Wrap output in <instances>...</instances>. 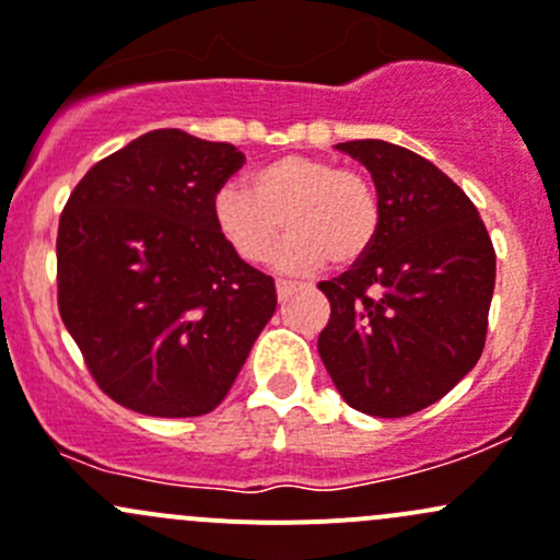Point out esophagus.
<instances>
[{
  "label": "esophagus",
  "mask_w": 560,
  "mask_h": 560,
  "mask_svg": "<svg viewBox=\"0 0 560 560\" xmlns=\"http://www.w3.org/2000/svg\"><path fill=\"white\" fill-rule=\"evenodd\" d=\"M298 290V281H287V279H279L276 281V292H279V298L284 301L287 295H292V292Z\"/></svg>",
  "instance_id": "esophagus-1"
}]
</instances>
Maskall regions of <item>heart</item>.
I'll return each instance as SVG.
<instances>
[{
  "instance_id": "obj_1",
  "label": "heart",
  "mask_w": 560,
  "mask_h": 560,
  "mask_svg": "<svg viewBox=\"0 0 560 560\" xmlns=\"http://www.w3.org/2000/svg\"><path fill=\"white\" fill-rule=\"evenodd\" d=\"M213 219L228 246L248 265L273 254L281 230V270L349 265L380 233V197L369 178L316 156H281L248 175V189L228 184L213 197Z\"/></svg>"
}]
</instances>
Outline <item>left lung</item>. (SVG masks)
I'll return each instance as SVG.
<instances>
[{"label":"left lung","instance_id":"left-lung-1","mask_svg":"<svg viewBox=\"0 0 560 560\" xmlns=\"http://www.w3.org/2000/svg\"><path fill=\"white\" fill-rule=\"evenodd\" d=\"M371 173L380 233L338 279L319 281L330 319L319 358L341 398L371 417H406L453 389L488 336L495 252L466 191L404 145L349 140Z\"/></svg>","mask_w":560,"mask_h":560}]
</instances>
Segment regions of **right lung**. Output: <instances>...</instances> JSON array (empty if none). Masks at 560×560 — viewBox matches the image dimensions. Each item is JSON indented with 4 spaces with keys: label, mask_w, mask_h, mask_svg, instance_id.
Returning a JSON list of instances; mask_svg holds the SVG:
<instances>
[{
    "label": "right lung",
    "mask_w": 560,
    "mask_h": 560,
    "mask_svg": "<svg viewBox=\"0 0 560 560\" xmlns=\"http://www.w3.org/2000/svg\"><path fill=\"white\" fill-rule=\"evenodd\" d=\"M246 156L180 129L140 135L72 189L59 219V314L94 382L149 417L217 409L276 312L213 197Z\"/></svg>",
    "instance_id": "1"
}]
</instances>
